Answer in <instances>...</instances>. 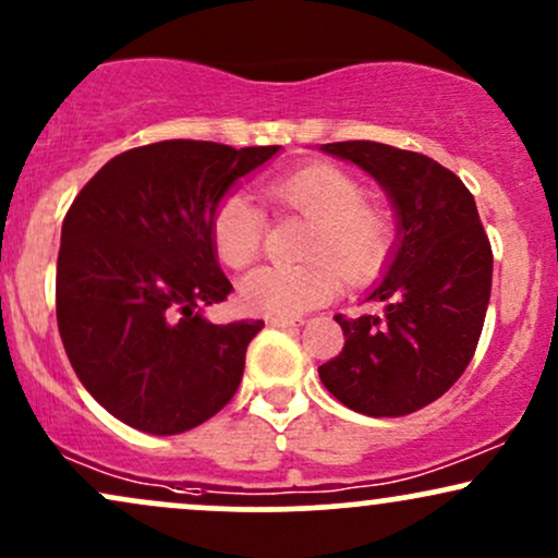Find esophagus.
I'll return each instance as SVG.
<instances>
[{"label": "esophagus", "mask_w": 558, "mask_h": 558, "mask_svg": "<svg viewBox=\"0 0 558 558\" xmlns=\"http://www.w3.org/2000/svg\"><path fill=\"white\" fill-rule=\"evenodd\" d=\"M267 325H270V328H299V325H304V319H286V317H270V319H267Z\"/></svg>", "instance_id": "1"}]
</instances>
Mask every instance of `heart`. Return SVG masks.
<instances>
[{
    "label": "heart",
    "instance_id": "1",
    "mask_svg": "<svg viewBox=\"0 0 558 558\" xmlns=\"http://www.w3.org/2000/svg\"><path fill=\"white\" fill-rule=\"evenodd\" d=\"M267 202L310 222L301 257L291 267H259L239 283V301L262 317L296 319L325 304L345 283H362L386 259L390 222L367 204V191L336 165H310L265 185ZM209 235L217 259L230 270L252 265L265 241V217L246 196L228 194L215 207Z\"/></svg>",
    "mask_w": 558,
    "mask_h": 558
}]
</instances>
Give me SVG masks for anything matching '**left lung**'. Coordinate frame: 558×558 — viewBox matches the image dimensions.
<instances>
[{"label": "left lung", "instance_id": "1", "mask_svg": "<svg viewBox=\"0 0 558 558\" xmlns=\"http://www.w3.org/2000/svg\"><path fill=\"white\" fill-rule=\"evenodd\" d=\"M319 149L373 175L396 213L386 275L367 293L383 312L336 317L345 343L319 380L354 412L403 417L440 399L472 362L490 301V241L466 185L435 159L377 141Z\"/></svg>", "mask_w": 558, "mask_h": 558}]
</instances>
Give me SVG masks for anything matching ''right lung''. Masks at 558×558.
Segmentation results:
<instances>
[{"instance_id": "right-lung-1", "label": "right lung", "mask_w": 558, "mask_h": 558, "mask_svg": "<svg viewBox=\"0 0 558 558\" xmlns=\"http://www.w3.org/2000/svg\"><path fill=\"white\" fill-rule=\"evenodd\" d=\"M280 146L159 141L123 151L62 222L57 325L83 388L141 433L175 435L233 399L262 319L215 325L233 291L209 220L230 185Z\"/></svg>"}]
</instances>
